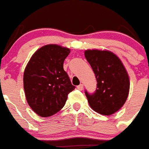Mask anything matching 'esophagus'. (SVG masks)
I'll list each match as a JSON object with an SVG mask.
<instances>
[{
    "label": "esophagus",
    "instance_id": "obj_1",
    "mask_svg": "<svg viewBox=\"0 0 149 149\" xmlns=\"http://www.w3.org/2000/svg\"><path fill=\"white\" fill-rule=\"evenodd\" d=\"M84 88V85L82 84H80V85H78L77 86V89L78 90H80V91H82Z\"/></svg>",
    "mask_w": 149,
    "mask_h": 149
}]
</instances>
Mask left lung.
Masks as SVG:
<instances>
[{
    "label": "left lung",
    "mask_w": 149,
    "mask_h": 149,
    "mask_svg": "<svg viewBox=\"0 0 149 149\" xmlns=\"http://www.w3.org/2000/svg\"><path fill=\"white\" fill-rule=\"evenodd\" d=\"M84 56L95 75L97 89L85 95L91 108L111 115L122 108L130 91V77L119 58L109 50L87 49Z\"/></svg>",
    "instance_id": "left-lung-1"
}]
</instances>
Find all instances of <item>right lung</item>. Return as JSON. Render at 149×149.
<instances>
[{
	"mask_svg": "<svg viewBox=\"0 0 149 149\" xmlns=\"http://www.w3.org/2000/svg\"><path fill=\"white\" fill-rule=\"evenodd\" d=\"M70 49L49 44L36 50L24 72V88L30 107L41 117L52 116L63 108L75 89L63 69Z\"/></svg>",
	"mask_w": 149,
	"mask_h": 149,
	"instance_id": "1",
	"label": "right lung"
}]
</instances>
